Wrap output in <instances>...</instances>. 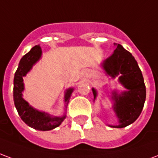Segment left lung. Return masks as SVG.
Returning a JSON list of instances; mask_svg holds the SVG:
<instances>
[{"label":"left lung","mask_w":158,"mask_h":158,"mask_svg":"<svg viewBox=\"0 0 158 158\" xmlns=\"http://www.w3.org/2000/svg\"><path fill=\"white\" fill-rule=\"evenodd\" d=\"M114 45L116 48L113 53L101 66L106 76L113 79L118 77V83L125 90H112L111 99L118 124L107 125L112 128H124L135 122L141 113L146 101V85L141 71L132 54L119 44L114 43ZM92 92L95 102L97 90L92 88Z\"/></svg>","instance_id":"1"}]
</instances>
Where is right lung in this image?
Instances as JSON below:
<instances>
[{
    "instance_id": "1",
    "label": "right lung",
    "mask_w": 158,
    "mask_h": 158,
    "mask_svg": "<svg viewBox=\"0 0 158 158\" xmlns=\"http://www.w3.org/2000/svg\"><path fill=\"white\" fill-rule=\"evenodd\" d=\"M41 56L42 50L38 45L34 46L21 58L13 79V101L19 115L27 125L37 130L47 131L58 127L66 118L67 106L74 88L70 87L65 90L64 110L61 116H52L48 113L40 111L29 105L23 97V92L24 90L23 77L27 75L36 62H39Z\"/></svg>"
}]
</instances>
